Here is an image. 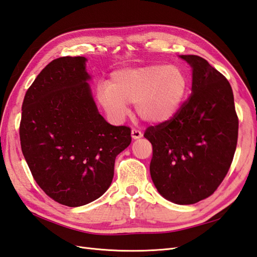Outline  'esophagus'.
I'll return each mask as SVG.
<instances>
[{"instance_id":"esophagus-1","label":"esophagus","mask_w":257,"mask_h":257,"mask_svg":"<svg viewBox=\"0 0 257 257\" xmlns=\"http://www.w3.org/2000/svg\"><path fill=\"white\" fill-rule=\"evenodd\" d=\"M132 139L133 140H139V139H141V137H143V133L141 132V131H139V130H135V128H133L132 130Z\"/></svg>"}]
</instances>
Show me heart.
Here are the masks:
<instances>
[{"instance_id":"obj_1","label":"heart","mask_w":257,"mask_h":257,"mask_svg":"<svg viewBox=\"0 0 257 257\" xmlns=\"http://www.w3.org/2000/svg\"><path fill=\"white\" fill-rule=\"evenodd\" d=\"M186 91L187 78L179 66L150 64L112 73L109 84L99 86L97 97L111 117L120 120L128 103H135L144 121L161 124L178 113Z\"/></svg>"}]
</instances>
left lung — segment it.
Wrapping results in <instances>:
<instances>
[{
  "instance_id": "left-lung-1",
  "label": "left lung",
  "mask_w": 257,
  "mask_h": 257,
  "mask_svg": "<svg viewBox=\"0 0 257 257\" xmlns=\"http://www.w3.org/2000/svg\"><path fill=\"white\" fill-rule=\"evenodd\" d=\"M192 67V95L170 121L149 126L150 176L168 201L195 204L220 185L232 162L239 120L227 78L197 55H180Z\"/></svg>"
}]
</instances>
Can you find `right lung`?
Instances as JSON below:
<instances>
[{
    "mask_svg": "<svg viewBox=\"0 0 257 257\" xmlns=\"http://www.w3.org/2000/svg\"><path fill=\"white\" fill-rule=\"evenodd\" d=\"M84 56H63L43 68L22 107V152L31 174L53 201L78 207L109 189L115 157L131 142V128L99 113L87 83Z\"/></svg>",
    "mask_w": 257,
    "mask_h": 257,
    "instance_id": "1",
    "label": "right lung"
}]
</instances>
